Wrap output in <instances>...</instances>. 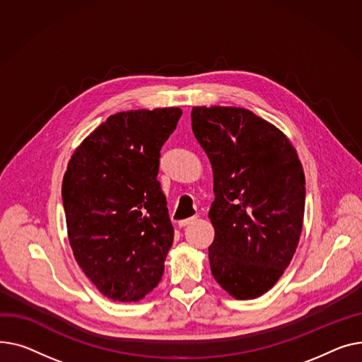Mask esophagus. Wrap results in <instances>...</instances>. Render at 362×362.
Listing matches in <instances>:
<instances>
[{"label":"esophagus","mask_w":362,"mask_h":362,"mask_svg":"<svg viewBox=\"0 0 362 362\" xmlns=\"http://www.w3.org/2000/svg\"><path fill=\"white\" fill-rule=\"evenodd\" d=\"M196 219H197V216H191V218L182 219V221L178 222V226H180V228H184V226H187V225H189V223H193Z\"/></svg>","instance_id":"1"}]
</instances>
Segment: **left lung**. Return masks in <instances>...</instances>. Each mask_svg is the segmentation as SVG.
Instances as JSON below:
<instances>
[{
    "mask_svg": "<svg viewBox=\"0 0 362 362\" xmlns=\"http://www.w3.org/2000/svg\"><path fill=\"white\" fill-rule=\"evenodd\" d=\"M191 122L214 169L211 273L235 298H257L278 282L298 245L303 165L285 134L248 110L196 106Z\"/></svg>",
    "mask_w": 362,
    "mask_h": 362,
    "instance_id": "obj_1",
    "label": "left lung"
}]
</instances>
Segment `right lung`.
<instances>
[{"instance_id":"right-lung-1","label":"right lung","mask_w":362,"mask_h":362,"mask_svg":"<svg viewBox=\"0 0 362 362\" xmlns=\"http://www.w3.org/2000/svg\"><path fill=\"white\" fill-rule=\"evenodd\" d=\"M182 111L111 115L76 148L62 180L73 254L108 298L139 301L163 274L174 241L158 181L160 148Z\"/></svg>"}]
</instances>
